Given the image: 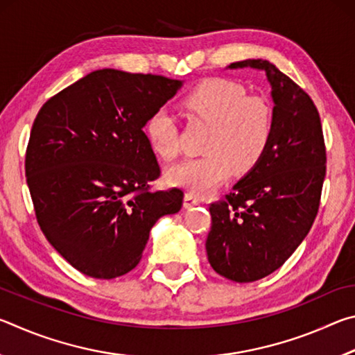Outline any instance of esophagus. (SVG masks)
I'll return each instance as SVG.
<instances>
[{"label": "esophagus", "mask_w": 355, "mask_h": 355, "mask_svg": "<svg viewBox=\"0 0 355 355\" xmlns=\"http://www.w3.org/2000/svg\"><path fill=\"white\" fill-rule=\"evenodd\" d=\"M200 199L197 197L196 194H192V192H186L184 194V208H192L196 205H199Z\"/></svg>", "instance_id": "esophagus-1"}]
</instances>
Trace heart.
<instances>
[{
    "label": "heart",
    "mask_w": 355,
    "mask_h": 355,
    "mask_svg": "<svg viewBox=\"0 0 355 355\" xmlns=\"http://www.w3.org/2000/svg\"><path fill=\"white\" fill-rule=\"evenodd\" d=\"M194 120L209 125L199 158L186 159L167 171V180L196 194L211 191L235 173H245L260 163L274 135V111L269 101L248 95L245 89L224 78L197 84L182 100ZM153 152L164 161L180 155L178 128L169 111L155 110L144 125Z\"/></svg>",
    "instance_id": "heart-1"
}]
</instances>
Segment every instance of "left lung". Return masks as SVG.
I'll list each match as a JSON object with an SVG mask.
<instances>
[{
  "label": "left lung",
  "instance_id": "obj_1",
  "mask_svg": "<svg viewBox=\"0 0 355 355\" xmlns=\"http://www.w3.org/2000/svg\"><path fill=\"white\" fill-rule=\"evenodd\" d=\"M244 67L263 70L271 84L274 135L260 163L225 200L209 205L211 230L205 243L214 271L239 284L274 272L304 241L326 177V146L313 100L269 61L228 65Z\"/></svg>",
  "mask_w": 355,
  "mask_h": 355
}]
</instances>
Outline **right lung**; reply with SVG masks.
I'll return each instance as SVG.
<instances>
[{
	"instance_id": "add662e5",
	"label": "right lung",
	"mask_w": 355,
	"mask_h": 355,
	"mask_svg": "<svg viewBox=\"0 0 355 355\" xmlns=\"http://www.w3.org/2000/svg\"><path fill=\"white\" fill-rule=\"evenodd\" d=\"M182 84L103 69L40 107L25 159L35 218L48 243L84 275L130 272L155 222L182 208V189L150 191L159 166L142 130Z\"/></svg>"
}]
</instances>
